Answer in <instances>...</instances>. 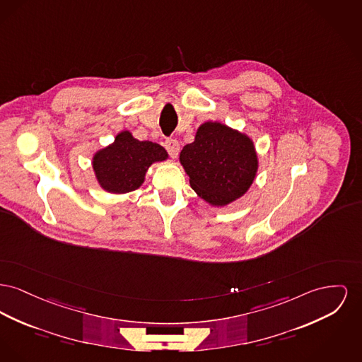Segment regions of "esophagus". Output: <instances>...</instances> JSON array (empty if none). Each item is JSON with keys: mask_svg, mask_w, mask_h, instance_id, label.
<instances>
[{"mask_svg": "<svg viewBox=\"0 0 362 362\" xmlns=\"http://www.w3.org/2000/svg\"><path fill=\"white\" fill-rule=\"evenodd\" d=\"M164 146H165L167 151L170 153V156L172 158H176V157H177L179 150H180V146H179V142H177L176 139L168 138V139L164 142Z\"/></svg>", "mask_w": 362, "mask_h": 362, "instance_id": "34e87169", "label": "esophagus"}]
</instances>
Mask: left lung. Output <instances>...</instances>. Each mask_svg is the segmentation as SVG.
I'll return each mask as SVG.
<instances>
[{"label":"left lung","instance_id":"obj_1","mask_svg":"<svg viewBox=\"0 0 362 362\" xmlns=\"http://www.w3.org/2000/svg\"><path fill=\"white\" fill-rule=\"evenodd\" d=\"M190 186L213 206H226L247 192L258 170L253 141L236 129L206 122L180 151Z\"/></svg>","mask_w":362,"mask_h":362}]
</instances>
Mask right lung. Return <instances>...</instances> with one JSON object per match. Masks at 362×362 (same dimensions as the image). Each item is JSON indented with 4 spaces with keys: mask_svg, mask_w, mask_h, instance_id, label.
<instances>
[{
    "mask_svg": "<svg viewBox=\"0 0 362 362\" xmlns=\"http://www.w3.org/2000/svg\"><path fill=\"white\" fill-rule=\"evenodd\" d=\"M167 158V150L158 144L138 141L129 131H122L113 144L94 154L93 170L105 192L126 194L142 186L151 164Z\"/></svg>",
    "mask_w": 362,
    "mask_h": 362,
    "instance_id": "add662e5",
    "label": "right lung"
}]
</instances>
